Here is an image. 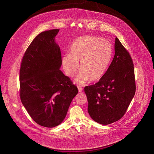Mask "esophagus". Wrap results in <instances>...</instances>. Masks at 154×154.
Masks as SVG:
<instances>
[{
	"label": "esophagus",
	"mask_w": 154,
	"mask_h": 154,
	"mask_svg": "<svg viewBox=\"0 0 154 154\" xmlns=\"http://www.w3.org/2000/svg\"><path fill=\"white\" fill-rule=\"evenodd\" d=\"M77 88H78V90H79V92H82V88L80 86H77Z\"/></svg>",
	"instance_id": "1"
}]
</instances>
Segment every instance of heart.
<instances>
[{"label": "heart", "mask_w": 154, "mask_h": 154, "mask_svg": "<svg viewBox=\"0 0 154 154\" xmlns=\"http://www.w3.org/2000/svg\"><path fill=\"white\" fill-rule=\"evenodd\" d=\"M113 56L111 43L99 36L86 35L77 38L72 43L69 54L62 58L63 69L68 77L74 76L79 69L76 82L80 84L91 80L96 82L105 74Z\"/></svg>", "instance_id": "1"}]
</instances>
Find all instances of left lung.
Segmentation results:
<instances>
[{
    "mask_svg": "<svg viewBox=\"0 0 154 154\" xmlns=\"http://www.w3.org/2000/svg\"><path fill=\"white\" fill-rule=\"evenodd\" d=\"M115 51L104 76L84 88L88 113L94 121L103 125L116 122L125 115L136 91L132 58L118 38Z\"/></svg>",
    "mask_w": 154,
    "mask_h": 154,
    "instance_id": "8db88e82",
    "label": "left lung"
}]
</instances>
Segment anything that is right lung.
Instances as JSON below:
<instances>
[{"label":"right lung","mask_w":154,"mask_h":154,"mask_svg":"<svg viewBox=\"0 0 154 154\" xmlns=\"http://www.w3.org/2000/svg\"><path fill=\"white\" fill-rule=\"evenodd\" d=\"M60 29L44 31L27 49L19 71L20 100L33 120L55 127L64 120L77 87L60 70L61 55L55 37Z\"/></svg>","instance_id":"add662e5"}]
</instances>
